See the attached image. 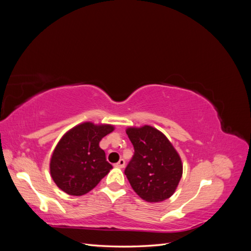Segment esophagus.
<instances>
[{
    "label": "esophagus",
    "mask_w": 251,
    "mask_h": 251,
    "mask_svg": "<svg viewBox=\"0 0 251 251\" xmlns=\"http://www.w3.org/2000/svg\"><path fill=\"white\" fill-rule=\"evenodd\" d=\"M125 165H126V161L124 160V159H120V160H119L117 163H115V168H118V169H124V168H125Z\"/></svg>",
    "instance_id": "obj_1"
}]
</instances>
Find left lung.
<instances>
[{
    "label": "left lung",
    "mask_w": 251,
    "mask_h": 251,
    "mask_svg": "<svg viewBox=\"0 0 251 251\" xmlns=\"http://www.w3.org/2000/svg\"><path fill=\"white\" fill-rule=\"evenodd\" d=\"M135 153L125 174L134 192L147 202L169 199L183 173L178 151L166 136L151 126L126 130Z\"/></svg>",
    "instance_id": "1"
}]
</instances>
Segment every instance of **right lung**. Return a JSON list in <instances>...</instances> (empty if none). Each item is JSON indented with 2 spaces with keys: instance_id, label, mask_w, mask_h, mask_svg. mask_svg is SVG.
Listing matches in <instances>:
<instances>
[{
  "instance_id": "add662e5",
  "label": "right lung",
  "mask_w": 251,
  "mask_h": 251,
  "mask_svg": "<svg viewBox=\"0 0 251 251\" xmlns=\"http://www.w3.org/2000/svg\"><path fill=\"white\" fill-rule=\"evenodd\" d=\"M112 125L82 123L64 134L50 159V175L59 189L82 196L100 183L113 166L105 160L100 140L114 131Z\"/></svg>"
}]
</instances>
